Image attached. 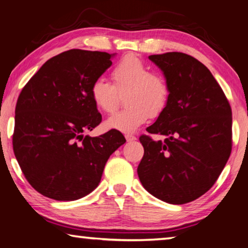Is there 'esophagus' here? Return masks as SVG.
<instances>
[{
	"label": "esophagus",
	"instance_id": "1",
	"mask_svg": "<svg viewBox=\"0 0 248 248\" xmlns=\"http://www.w3.org/2000/svg\"><path fill=\"white\" fill-rule=\"evenodd\" d=\"M125 140H127L128 142H133L137 140V138L134 136H131V134H127V136H125Z\"/></svg>",
	"mask_w": 248,
	"mask_h": 248
}]
</instances>
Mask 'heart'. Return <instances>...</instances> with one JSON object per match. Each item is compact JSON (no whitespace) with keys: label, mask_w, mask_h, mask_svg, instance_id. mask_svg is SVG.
Instances as JSON below:
<instances>
[{"label":"heart","mask_w":248,"mask_h":248,"mask_svg":"<svg viewBox=\"0 0 248 248\" xmlns=\"http://www.w3.org/2000/svg\"><path fill=\"white\" fill-rule=\"evenodd\" d=\"M114 85L103 78L92 83L91 98L100 111L110 114L116 109L118 94L127 90L124 102L127 107L105 121V127L123 133L137 131L149 116L157 117L164 111L170 89L162 75L151 73L139 57L127 54L111 70Z\"/></svg>","instance_id":"1"}]
</instances>
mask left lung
<instances>
[{
	"label": "left lung",
	"instance_id": "left-lung-1",
	"mask_svg": "<svg viewBox=\"0 0 248 248\" xmlns=\"http://www.w3.org/2000/svg\"><path fill=\"white\" fill-rule=\"evenodd\" d=\"M170 89L164 111L146 128L167 137L141 136L144 155L138 175L146 191L183 204L205 194L217 182L232 150V110L207 66L182 52L153 54Z\"/></svg>",
	"mask_w": 248,
	"mask_h": 248
}]
</instances>
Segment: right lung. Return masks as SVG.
<instances>
[{
	"instance_id": "add662e5",
	"label": "right lung",
	"mask_w": 248,
	"mask_h": 248,
	"mask_svg": "<svg viewBox=\"0 0 248 248\" xmlns=\"http://www.w3.org/2000/svg\"><path fill=\"white\" fill-rule=\"evenodd\" d=\"M116 53L72 49L53 57L24 86L15 108L13 149L28 183L48 198L72 201L93 191L125 139L116 130L85 136L102 121L91 98Z\"/></svg>"
}]
</instances>
